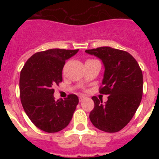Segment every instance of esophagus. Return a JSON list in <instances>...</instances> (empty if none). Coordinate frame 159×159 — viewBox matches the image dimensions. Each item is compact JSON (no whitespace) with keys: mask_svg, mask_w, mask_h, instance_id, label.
I'll list each match as a JSON object with an SVG mask.
<instances>
[{"mask_svg":"<svg viewBox=\"0 0 159 159\" xmlns=\"http://www.w3.org/2000/svg\"><path fill=\"white\" fill-rule=\"evenodd\" d=\"M84 98H85V96H84V95H80V98H79V99H80V102H81V101H82Z\"/></svg>","mask_w":159,"mask_h":159,"instance_id":"esophagus-1","label":"esophagus"}]
</instances>
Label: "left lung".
I'll return each mask as SVG.
<instances>
[{
  "instance_id": "8db88e82",
  "label": "left lung",
  "mask_w": 159,
  "mask_h": 159,
  "mask_svg": "<svg viewBox=\"0 0 159 159\" xmlns=\"http://www.w3.org/2000/svg\"><path fill=\"white\" fill-rule=\"evenodd\" d=\"M102 60L105 71L99 93L108 95L105 103L96 96L90 120L96 128L109 133L119 131L134 116L143 97V72L127 52L100 47L86 50Z\"/></svg>"
}]
</instances>
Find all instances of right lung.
Returning a JSON list of instances; mask_svg holds the SVG:
<instances>
[{"label": "right lung", "mask_w": 159, "mask_h": 159, "mask_svg": "<svg viewBox=\"0 0 159 159\" xmlns=\"http://www.w3.org/2000/svg\"><path fill=\"white\" fill-rule=\"evenodd\" d=\"M79 49L53 48L35 53L26 61L20 75V97L25 113L40 130L55 133L65 128L72 119L79 99L71 94L55 100L54 85L62 82L67 59Z\"/></svg>", "instance_id": "1"}]
</instances>
